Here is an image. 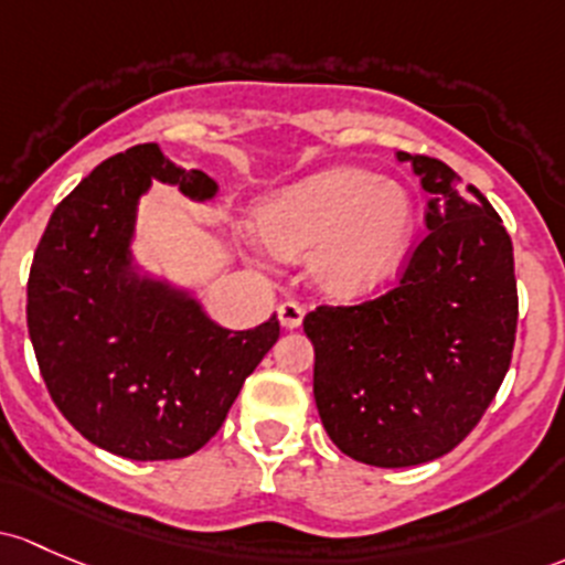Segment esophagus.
Listing matches in <instances>:
<instances>
[{
	"label": "esophagus",
	"mask_w": 565,
	"mask_h": 565,
	"mask_svg": "<svg viewBox=\"0 0 565 565\" xmlns=\"http://www.w3.org/2000/svg\"><path fill=\"white\" fill-rule=\"evenodd\" d=\"M302 317H306V308H302L300 302L287 300V302H281V306H278V322H281L287 330L300 328Z\"/></svg>",
	"instance_id": "obj_1"
}]
</instances>
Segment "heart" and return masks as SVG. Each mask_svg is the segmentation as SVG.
<instances>
[{"instance_id": "1", "label": "heart", "mask_w": 565, "mask_h": 565, "mask_svg": "<svg viewBox=\"0 0 565 565\" xmlns=\"http://www.w3.org/2000/svg\"><path fill=\"white\" fill-rule=\"evenodd\" d=\"M259 237L278 257H306L313 281L358 298L390 276L414 233L406 186L360 168H330L273 194L257 211Z\"/></svg>"}]
</instances>
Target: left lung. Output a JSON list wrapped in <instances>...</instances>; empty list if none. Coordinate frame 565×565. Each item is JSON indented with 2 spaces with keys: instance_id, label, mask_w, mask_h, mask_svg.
I'll list each match as a JSON object with an SVG mask.
<instances>
[{
  "instance_id": "left-lung-1",
  "label": "left lung",
  "mask_w": 565,
  "mask_h": 565,
  "mask_svg": "<svg viewBox=\"0 0 565 565\" xmlns=\"http://www.w3.org/2000/svg\"><path fill=\"white\" fill-rule=\"evenodd\" d=\"M397 159L423 178L427 235L387 292L302 319L324 430L379 468L436 460L479 425L512 365L520 313L495 207L441 159Z\"/></svg>"
}]
</instances>
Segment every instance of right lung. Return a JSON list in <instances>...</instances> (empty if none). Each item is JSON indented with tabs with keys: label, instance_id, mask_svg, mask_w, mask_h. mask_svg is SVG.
Instances as JSON below:
<instances>
[{
	"label": "right lung",
	"instance_id": "add662e5",
	"mask_svg": "<svg viewBox=\"0 0 565 565\" xmlns=\"http://www.w3.org/2000/svg\"><path fill=\"white\" fill-rule=\"evenodd\" d=\"M151 178L207 200L216 183L157 142L94 168L51 213L26 284V328L51 401L99 449L178 460L205 447L278 338L273 313L224 330L194 300L129 270L138 198Z\"/></svg>",
	"mask_w": 565,
	"mask_h": 565
}]
</instances>
